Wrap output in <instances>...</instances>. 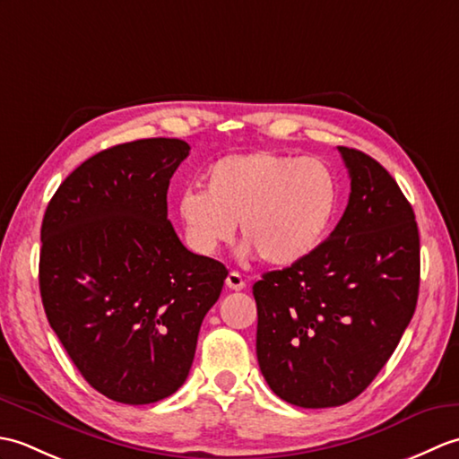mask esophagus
<instances>
[{
	"label": "esophagus",
	"mask_w": 459,
	"mask_h": 459,
	"mask_svg": "<svg viewBox=\"0 0 459 459\" xmlns=\"http://www.w3.org/2000/svg\"><path fill=\"white\" fill-rule=\"evenodd\" d=\"M227 288L229 290H235V291H238V290H245V286H247V281H245V278H242L238 272H229V276H227Z\"/></svg>",
	"instance_id": "34e87169"
}]
</instances>
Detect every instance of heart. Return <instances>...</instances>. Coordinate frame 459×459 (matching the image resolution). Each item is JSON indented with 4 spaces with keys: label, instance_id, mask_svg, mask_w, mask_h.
Masks as SVG:
<instances>
[{
    "label": "heart",
    "instance_id": "heart-1",
    "mask_svg": "<svg viewBox=\"0 0 459 459\" xmlns=\"http://www.w3.org/2000/svg\"><path fill=\"white\" fill-rule=\"evenodd\" d=\"M339 207V179L319 158L280 152L229 155L204 173V191L179 195L187 247L212 256L235 235L270 266L306 260L325 240Z\"/></svg>",
    "mask_w": 459,
    "mask_h": 459
}]
</instances>
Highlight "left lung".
I'll return each mask as SVG.
<instances>
[{
  "label": "left lung",
  "mask_w": 459,
  "mask_h": 459,
  "mask_svg": "<svg viewBox=\"0 0 459 459\" xmlns=\"http://www.w3.org/2000/svg\"><path fill=\"white\" fill-rule=\"evenodd\" d=\"M351 178L343 217L314 255L252 286L256 355L268 386L301 408L353 401L414 316L420 237L393 175L339 145Z\"/></svg>",
  "instance_id": "1"
}]
</instances>
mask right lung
<instances>
[{
  "label": "right lung",
  "instance_id": "obj_1",
  "mask_svg": "<svg viewBox=\"0 0 459 459\" xmlns=\"http://www.w3.org/2000/svg\"><path fill=\"white\" fill-rule=\"evenodd\" d=\"M189 150L178 138L114 145L68 175L45 211L47 319L86 383L116 403H158L185 383L229 274L168 221L169 179Z\"/></svg>",
  "mask_w": 459,
  "mask_h": 459
}]
</instances>
